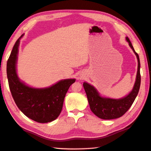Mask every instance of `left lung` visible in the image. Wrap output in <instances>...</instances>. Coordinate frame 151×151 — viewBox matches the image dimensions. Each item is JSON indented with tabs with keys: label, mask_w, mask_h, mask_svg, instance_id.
Wrapping results in <instances>:
<instances>
[{
	"label": "left lung",
	"mask_w": 151,
	"mask_h": 151,
	"mask_svg": "<svg viewBox=\"0 0 151 151\" xmlns=\"http://www.w3.org/2000/svg\"><path fill=\"white\" fill-rule=\"evenodd\" d=\"M127 42L136 55L138 60V70L136 81L132 91L127 96L120 99L104 98L99 95V93L93 86L87 83H84L83 86L86 92L88 101L92 112L100 119L110 120L119 118L127 112L133 103L139 93L140 85V60L139 55L135 52L129 39L126 37Z\"/></svg>",
	"instance_id": "8db88e82"
}]
</instances>
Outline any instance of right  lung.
Instances as JSON below:
<instances>
[{"mask_svg":"<svg viewBox=\"0 0 151 151\" xmlns=\"http://www.w3.org/2000/svg\"><path fill=\"white\" fill-rule=\"evenodd\" d=\"M18 39L7 61L6 73L12 98L24 115L40 123L53 121L62 111L64 99L75 79H65L45 88H34L20 81L16 64L20 39Z\"/></svg>","mask_w":151,"mask_h":151,"instance_id":"right-lung-1","label":"right lung"}]
</instances>
